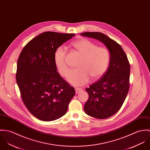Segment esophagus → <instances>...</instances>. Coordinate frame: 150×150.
Listing matches in <instances>:
<instances>
[{
    "label": "esophagus",
    "mask_w": 150,
    "mask_h": 150,
    "mask_svg": "<svg viewBox=\"0 0 150 150\" xmlns=\"http://www.w3.org/2000/svg\"><path fill=\"white\" fill-rule=\"evenodd\" d=\"M82 91H83L82 89L81 88H75V93L76 94L81 93Z\"/></svg>",
    "instance_id": "obj_1"
}]
</instances>
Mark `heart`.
<instances>
[{"mask_svg": "<svg viewBox=\"0 0 150 150\" xmlns=\"http://www.w3.org/2000/svg\"><path fill=\"white\" fill-rule=\"evenodd\" d=\"M72 46L82 57L76 66L78 68L71 69L68 74L69 83L76 86H83L90 81V77L97 80L106 72L110 59L109 51L106 47H98L96 43L86 38L74 41ZM66 56L67 50L63 46L58 47L54 54V64L63 76H66L68 71Z\"/></svg>", "mask_w": 150, "mask_h": 150, "instance_id": "obj_1", "label": "heart"}]
</instances>
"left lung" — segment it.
Returning a JSON list of instances; mask_svg holds the SVG:
<instances>
[{
  "label": "left lung",
  "mask_w": 150,
  "mask_h": 150,
  "mask_svg": "<svg viewBox=\"0 0 150 150\" xmlns=\"http://www.w3.org/2000/svg\"><path fill=\"white\" fill-rule=\"evenodd\" d=\"M81 34L100 41L110 53L107 71L99 81L86 89L89 97L84 106V112L88 116L98 119L107 118L120 110L128 94L130 64L122 47L108 36L100 32Z\"/></svg>",
  "instance_id": "left-lung-1"
}]
</instances>
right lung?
Listing matches in <instances>:
<instances>
[{"mask_svg":"<svg viewBox=\"0 0 150 150\" xmlns=\"http://www.w3.org/2000/svg\"><path fill=\"white\" fill-rule=\"evenodd\" d=\"M75 34L46 32L30 40L17 61L16 81L22 100L37 118L51 121L63 116L75 94L59 75L54 62L56 50Z\"/></svg>","mask_w":150,"mask_h":150,"instance_id":"right-lung-1","label":"right lung"}]
</instances>
